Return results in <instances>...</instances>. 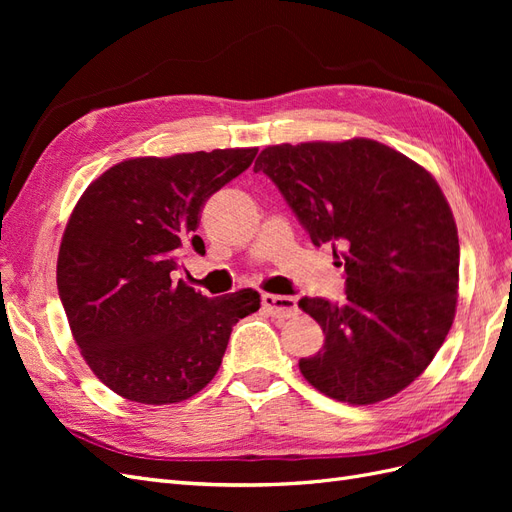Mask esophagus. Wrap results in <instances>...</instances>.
I'll use <instances>...</instances> for the list:
<instances>
[{
  "label": "esophagus",
  "mask_w": 512,
  "mask_h": 512,
  "mask_svg": "<svg viewBox=\"0 0 512 512\" xmlns=\"http://www.w3.org/2000/svg\"><path fill=\"white\" fill-rule=\"evenodd\" d=\"M262 307H265L273 318H280V320L292 318L299 312L297 299L294 297H280V294H267V292L262 294Z\"/></svg>",
  "instance_id": "obj_1"
}]
</instances>
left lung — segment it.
<instances>
[{
    "mask_svg": "<svg viewBox=\"0 0 512 512\" xmlns=\"http://www.w3.org/2000/svg\"><path fill=\"white\" fill-rule=\"evenodd\" d=\"M254 170L346 273L342 303L299 301L324 333L322 350L299 361L305 380L356 406L404 391L444 344L457 307V226L436 179L369 138L273 145Z\"/></svg>",
    "mask_w": 512,
    "mask_h": 512,
    "instance_id": "obj_1",
    "label": "left lung"
}]
</instances>
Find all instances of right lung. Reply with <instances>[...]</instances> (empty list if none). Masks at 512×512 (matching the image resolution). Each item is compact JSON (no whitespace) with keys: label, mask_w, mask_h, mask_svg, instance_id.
I'll use <instances>...</instances> for the list:
<instances>
[{"label":"right lung","mask_w":512,"mask_h":512,"mask_svg":"<svg viewBox=\"0 0 512 512\" xmlns=\"http://www.w3.org/2000/svg\"><path fill=\"white\" fill-rule=\"evenodd\" d=\"M258 149L134 158L108 168L76 203L57 258V288L76 346L108 389L177 404L218 374L235 324L258 312L252 288L203 297L175 282L205 200L250 168Z\"/></svg>","instance_id":"1"}]
</instances>
